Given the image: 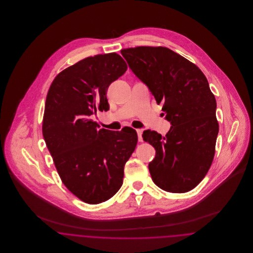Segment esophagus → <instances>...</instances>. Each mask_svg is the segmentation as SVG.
<instances>
[{"label":"esophagus","instance_id":"obj_1","mask_svg":"<svg viewBox=\"0 0 253 253\" xmlns=\"http://www.w3.org/2000/svg\"><path fill=\"white\" fill-rule=\"evenodd\" d=\"M136 132H137V135H138V141L142 142V141H143V138H142V132H143V130H142V129H137Z\"/></svg>","mask_w":253,"mask_h":253}]
</instances>
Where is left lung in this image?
<instances>
[{
  "mask_svg": "<svg viewBox=\"0 0 253 253\" xmlns=\"http://www.w3.org/2000/svg\"><path fill=\"white\" fill-rule=\"evenodd\" d=\"M134 75L148 86L171 127L165 136L146 130L142 137L156 149L149 163L155 184L169 193L195 188L212 163L219 124L216 100L203 72L163 46L121 50Z\"/></svg>",
  "mask_w": 253,
  "mask_h": 253,
  "instance_id": "8db88e82",
  "label": "left lung"
}]
</instances>
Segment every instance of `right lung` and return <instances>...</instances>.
<instances>
[{
    "instance_id": "right-lung-1",
    "label": "right lung",
    "mask_w": 253,
    "mask_h": 253,
    "mask_svg": "<svg viewBox=\"0 0 253 253\" xmlns=\"http://www.w3.org/2000/svg\"><path fill=\"white\" fill-rule=\"evenodd\" d=\"M126 70L117 53L88 57L58 74L46 96L43 138L62 183L88 204L102 203L118 193L137 143L131 127L98 129L91 120L97 110L108 111L109 85Z\"/></svg>"
}]
</instances>
